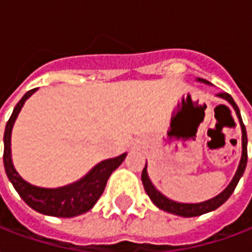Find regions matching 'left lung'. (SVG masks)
<instances>
[{
	"instance_id": "1",
	"label": "left lung",
	"mask_w": 252,
	"mask_h": 252,
	"mask_svg": "<svg viewBox=\"0 0 252 252\" xmlns=\"http://www.w3.org/2000/svg\"><path fill=\"white\" fill-rule=\"evenodd\" d=\"M197 81L208 84V85L211 84L203 79H197ZM218 96L227 100L232 105L234 111L236 112V116L239 119L240 128H242V158H240L239 165H238V169H236L235 176L232 178L231 183L225 187V189H223L219 195H216L215 197H212L210 200H206V202L202 203H179L175 202V200H171L167 196H164L163 193L155 188V186L152 184L150 178H148L147 164H145L144 169L141 172V182H143V186H144L145 192L150 196L151 200L154 202L155 206L159 207L160 210H163V211H167L169 214H173V215L184 216V218H192V216H199L203 215V214H207V212L214 211V210H216L218 207H220L231 196V193L234 192V189H235V187L239 183L240 178L243 176L246 165H247V133H246V126L243 124L242 116H240L239 108L236 105V102L234 101V98L231 97L228 93H219Z\"/></svg>"
}]
</instances>
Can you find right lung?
Here are the masks:
<instances>
[{
    "label": "right lung",
    "mask_w": 252,
    "mask_h": 252,
    "mask_svg": "<svg viewBox=\"0 0 252 252\" xmlns=\"http://www.w3.org/2000/svg\"><path fill=\"white\" fill-rule=\"evenodd\" d=\"M36 91L37 89H32L22 96L13 109L10 119L7 120L3 133V167L7 178L13 184V187L16 188L18 195L34 211L59 218H73L81 215L84 212H88L96 204L98 197L104 192V188L107 186L111 173L124 161L126 154L120 155L113 159L102 160L97 165H94L84 178L64 187L42 188L25 182L13 165L10 137L14 121L21 108Z\"/></svg>",
    "instance_id": "obj_1"
}]
</instances>
